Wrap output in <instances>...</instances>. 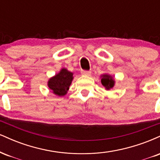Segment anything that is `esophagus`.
<instances>
[{
    "instance_id": "34e87169",
    "label": "esophagus",
    "mask_w": 160,
    "mask_h": 160,
    "mask_svg": "<svg viewBox=\"0 0 160 160\" xmlns=\"http://www.w3.org/2000/svg\"><path fill=\"white\" fill-rule=\"evenodd\" d=\"M90 74H91L90 71H82V75H83V76H90Z\"/></svg>"
}]
</instances>
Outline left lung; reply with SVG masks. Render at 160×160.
Wrapping results in <instances>:
<instances>
[{"mask_svg": "<svg viewBox=\"0 0 160 160\" xmlns=\"http://www.w3.org/2000/svg\"><path fill=\"white\" fill-rule=\"evenodd\" d=\"M101 82L102 86L105 88L106 90H110L115 85V80L111 74H104L101 75Z\"/></svg>", "mask_w": 160, "mask_h": 160, "instance_id": "left-lung-1", "label": "left lung"}]
</instances>
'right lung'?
<instances>
[{
  "label": "right lung",
  "mask_w": 160,
  "mask_h": 160,
  "mask_svg": "<svg viewBox=\"0 0 160 160\" xmlns=\"http://www.w3.org/2000/svg\"><path fill=\"white\" fill-rule=\"evenodd\" d=\"M73 74L72 72L63 68L58 74L49 79L47 86L53 94L58 96H64L67 94L69 86L74 79Z\"/></svg>",
  "instance_id": "right-lung-1"
}]
</instances>
